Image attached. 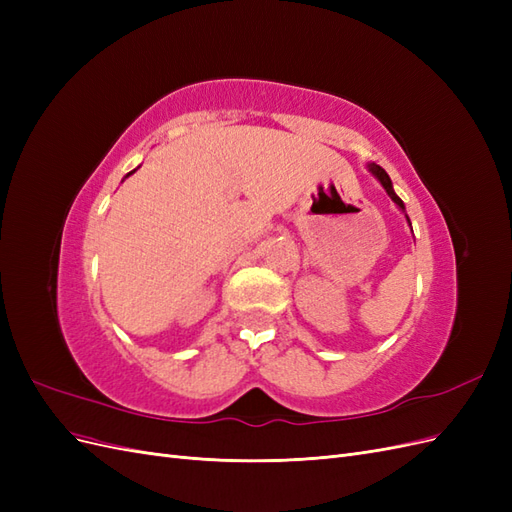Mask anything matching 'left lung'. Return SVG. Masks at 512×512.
<instances>
[{"instance_id":"obj_1","label":"left lung","mask_w":512,"mask_h":512,"mask_svg":"<svg viewBox=\"0 0 512 512\" xmlns=\"http://www.w3.org/2000/svg\"><path fill=\"white\" fill-rule=\"evenodd\" d=\"M367 168H369V173L371 175H374L380 183H382V188L386 190V194H389L391 196V200H393V203L401 209V211H404L406 213V207H404V200H401L397 194H395V190H393V183H391V177L389 175H386V170L382 168V166H378V164H367ZM406 220H408V215H406ZM408 224H410V220H408Z\"/></svg>"}]
</instances>
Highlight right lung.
<instances>
[{"label":"right lung","instance_id":"1","mask_svg":"<svg viewBox=\"0 0 512 512\" xmlns=\"http://www.w3.org/2000/svg\"><path fill=\"white\" fill-rule=\"evenodd\" d=\"M134 170H136V168H134ZM134 170H132V173H134ZM132 173H128V175H132ZM128 175H126V177H128Z\"/></svg>","mask_w":512,"mask_h":512}]
</instances>
